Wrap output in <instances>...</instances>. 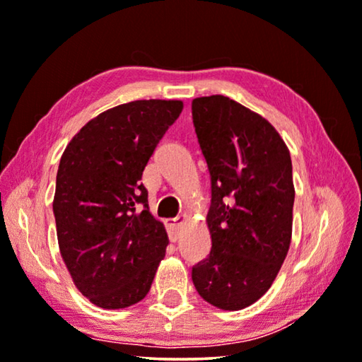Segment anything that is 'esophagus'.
I'll return each instance as SVG.
<instances>
[{
  "instance_id": "34e87169",
  "label": "esophagus",
  "mask_w": 362,
  "mask_h": 362,
  "mask_svg": "<svg viewBox=\"0 0 362 362\" xmlns=\"http://www.w3.org/2000/svg\"><path fill=\"white\" fill-rule=\"evenodd\" d=\"M183 221H185V216H177V218H170L165 219V228L169 230V239L172 242H175L179 239V229Z\"/></svg>"
}]
</instances>
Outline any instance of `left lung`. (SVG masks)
<instances>
[{"label":"left lung","instance_id":"obj_1","mask_svg":"<svg viewBox=\"0 0 362 362\" xmlns=\"http://www.w3.org/2000/svg\"><path fill=\"white\" fill-rule=\"evenodd\" d=\"M193 127L211 177V252L192 268L202 298L239 310L273 284L293 234V164L279 133L229 97L192 102Z\"/></svg>","mask_w":362,"mask_h":362}]
</instances>
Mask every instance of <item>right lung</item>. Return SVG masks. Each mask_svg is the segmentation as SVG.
<instances>
[{
  "label": "right lung",
  "instance_id": "1",
  "mask_svg": "<svg viewBox=\"0 0 362 362\" xmlns=\"http://www.w3.org/2000/svg\"><path fill=\"white\" fill-rule=\"evenodd\" d=\"M182 100H134L86 123L57 174L53 214L60 253L76 288L102 309H125L149 293L169 244L148 206L143 170Z\"/></svg>",
  "mask_w": 362,
  "mask_h": 362
}]
</instances>
